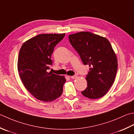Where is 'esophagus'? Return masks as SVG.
Segmentation results:
<instances>
[{
  "mask_svg": "<svg viewBox=\"0 0 134 134\" xmlns=\"http://www.w3.org/2000/svg\"><path fill=\"white\" fill-rule=\"evenodd\" d=\"M70 78H72V79H76V78H78V76L75 75H73V76H71Z\"/></svg>",
  "mask_w": 134,
  "mask_h": 134,
  "instance_id": "1",
  "label": "esophagus"
}]
</instances>
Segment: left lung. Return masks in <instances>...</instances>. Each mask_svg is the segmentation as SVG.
I'll use <instances>...</instances> for the list:
<instances>
[{"label":"left lung","instance_id":"left-lung-1","mask_svg":"<svg viewBox=\"0 0 134 134\" xmlns=\"http://www.w3.org/2000/svg\"><path fill=\"white\" fill-rule=\"evenodd\" d=\"M69 38L83 63L90 67L86 77L88 86L81 93L92 99L102 98L114 83L117 70V56L110 43L88 31L71 34Z\"/></svg>","mask_w":134,"mask_h":134}]
</instances>
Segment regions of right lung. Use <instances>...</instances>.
Returning a JSON list of instances; mask_svg holds the SVG:
<instances>
[{
  "label": "right lung",
  "mask_w": 134,
  "mask_h": 134,
  "mask_svg": "<svg viewBox=\"0 0 134 134\" xmlns=\"http://www.w3.org/2000/svg\"><path fill=\"white\" fill-rule=\"evenodd\" d=\"M65 34H39L26 41L20 50L18 74L25 88L36 99L50 102L62 95L64 76L48 72L54 46Z\"/></svg>",
  "instance_id": "obj_1"
}]
</instances>
